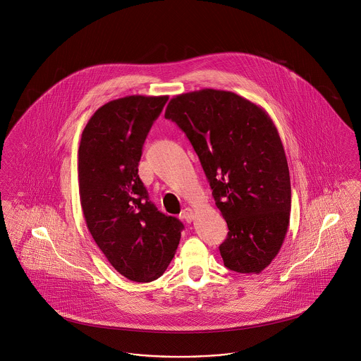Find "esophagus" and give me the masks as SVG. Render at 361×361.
Returning a JSON list of instances; mask_svg holds the SVG:
<instances>
[{"mask_svg": "<svg viewBox=\"0 0 361 361\" xmlns=\"http://www.w3.org/2000/svg\"><path fill=\"white\" fill-rule=\"evenodd\" d=\"M180 218H181V219H184L185 222L190 224V222L193 221V209H192V208H189V207L184 208V209L181 211V214H180Z\"/></svg>", "mask_w": 361, "mask_h": 361, "instance_id": "esophagus-1", "label": "esophagus"}]
</instances>
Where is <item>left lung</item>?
<instances>
[{
    "label": "left lung",
    "instance_id": "1",
    "mask_svg": "<svg viewBox=\"0 0 361 361\" xmlns=\"http://www.w3.org/2000/svg\"><path fill=\"white\" fill-rule=\"evenodd\" d=\"M165 118L188 137L228 227L224 267L261 274L277 256L291 211V181L280 135L264 108L233 92L174 96Z\"/></svg>",
    "mask_w": 361,
    "mask_h": 361
}]
</instances>
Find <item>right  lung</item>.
Returning <instances> with one entry per match:
<instances>
[{
  "instance_id": "1",
  "label": "right lung",
  "mask_w": 361,
  "mask_h": 361,
  "mask_svg": "<svg viewBox=\"0 0 361 361\" xmlns=\"http://www.w3.org/2000/svg\"><path fill=\"white\" fill-rule=\"evenodd\" d=\"M166 102L134 94L104 104L86 123L78 149L87 230L109 264L137 283L162 276L184 228L157 209L137 174L145 139Z\"/></svg>"
}]
</instances>
